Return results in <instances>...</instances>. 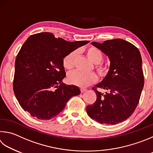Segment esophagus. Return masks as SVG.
<instances>
[{
	"label": "esophagus",
	"instance_id": "34e87169",
	"mask_svg": "<svg viewBox=\"0 0 153 153\" xmlns=\"http://www.w3.org/2000/svg\"><path fill=\"white\" fill-rule=\"evenodd\" d=\"M80 91H81L82 93H83V92H84L85 91H86V89L85 88H81L80 89Z\"/></svg>",
	"mask_w": 153,
	"mask_h": 153
}]
</instances>
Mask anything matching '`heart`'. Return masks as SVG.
Wrapping results in <instances>:
<instances>
[{
    "instance_id": "obj_1",
    "label": "heart",
    "mask_w": 153,
    "mask_h": 153,
    "mask_svg": "<svg viewBox=\"0 0 153 153\" xmlns=\"http://www.w3.org/2000/svg\"><path fill=\"white\" fill-rule=\"evenodd\" d=\"M85 53L91 62L96 64V69L100 76L106 75L108 71L107 65L100 62L103 59V53L100 49L94 46H90L85 49ZM77 57V53L72 51L69 53L63 59V65L65 69L70 70L73 69L75 61ZM98 80V76L94 73L85 74L79 71H75L69 74L68 76V81L69 84L85 88L94 84Z\"/></svg>"
}]
</instances>
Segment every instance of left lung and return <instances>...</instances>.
Returning <instances> with one entry per match:
<instances>
[{
  "label": "left lung",
  "mask_w": 153,
  "mask_h": 153,
  "mask_svg": "<svg viewBox=\"0 0 153 153\" xmlns=\"http://www.w3.org/2000/svg\"><path fill=\"white\" fill-rule=\"evenodd\" d=\"M108 56L109 71L96 87L104 89V94L92 89L96 101L88 105L91 118L101 124H116L131 116L137 108L144 86L142 58L139 50L128 41L115 39L102 43L91 42Z\"/></svg>",
  "instance_id": "obj_1"
}]
</instances>
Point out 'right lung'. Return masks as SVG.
Listing matches in <instances>:
<instances>
[{"mask_svg":"<svg viewBox=\"0 0 153 153\" xmlns=\"http://www.w3.org/2000/svg\"><path fill=\"white\" fill-rule=\"evenodd\" d=\"M89 42H69L48 32L27 39L16 57L13 80L14 93L25 111L40 120H50L71 97L79 95L78 87L62 82L65 77L63 59Z\"/></svg>","mask_w":153,"mask_h":153,"instance_id":"add662e5","label":"right lung"}]
</instances>
